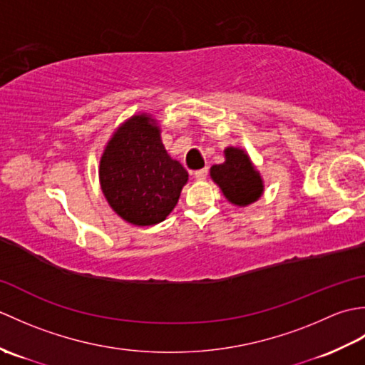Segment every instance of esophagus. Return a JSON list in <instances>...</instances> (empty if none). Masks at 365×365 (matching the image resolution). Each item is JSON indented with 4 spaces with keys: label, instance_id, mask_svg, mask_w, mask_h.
Masks as SVG:
<instances>
[{
    "label": "esophagus",
    "instance_id": "obj_1",
    "mask_svg": "<svg viewBox=\"0 0 365 365\" xmlns=\"http://www.w3.org/2000/svg\"><path fill=\"white\" fill-rule=\"evenodd\" d=\"M207 174H208V168H202V169L196 170V173H195V177L197 178V180H205V178H207Z\"/></svg>",
    "mask_w": 365,
    "mask_h": 365
}]
</instances>
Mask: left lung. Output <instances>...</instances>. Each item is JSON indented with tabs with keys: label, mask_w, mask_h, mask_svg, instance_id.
Instances as JSON below:
<instances>
[{
	"label": "left lung",
	"mask_w": 365,
	"mask_h": 365,
	"mask_svg": "<svg viewBox=\"0 0 365 365\" xmlns=\"http://www.w3.org/2000/svg\"><path fill=\"white\" fill-rule=\"evenodd\" d=\"M210 175L220 185L224 196L235 205L254 202L263 191L262 178L254 169L250 157L235 147H227L226 161L212 166Z\"/></svg>",
	"instance_id": "1"
}]
</instances>
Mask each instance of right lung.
I'll use <instances>...</instances> for the list:
<instances>
[{
  "instance_id": "add662e5",
  "label": "right lung",
  "mask_w": 365,
  "mask_h": 365,
  "mask_svg": "<svg viewBox=\"0 0 365 365\" xmlns=\"http://www.w3.org/2000/svg\"><path fill=\"white\" fill-rule=\"evenodd\" d=\"M187 180V169L166 153L160 128L145 114L122 123L100 160L106 200L135 226L165 221Z\"/></svg>"
}]
</instances>
